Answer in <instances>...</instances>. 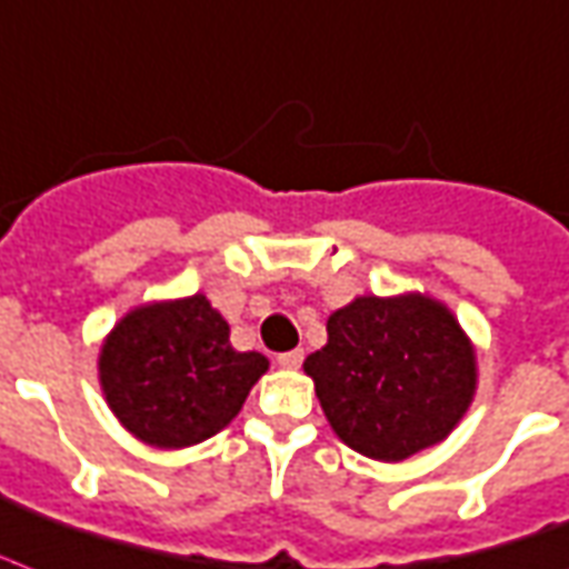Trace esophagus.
Returning <instances> with one entry per match:
<instances>
[{
	"label": "esophagus",
	"mask_w": 569,
	"mask_h": 569,
	"mask_svg": "<svg viewBox=\"0 0 569 569\" xmlns=\"http://www.w3.org/2000/svg\"><path fill=\"white\" fill-rule=\"evenodd\" d=\"M277 363H280L283 370H298V367L303 363V352H301V349H292V352L277 355Z\"/></svg>",
	"instance_id": "1"
}]
</instances>
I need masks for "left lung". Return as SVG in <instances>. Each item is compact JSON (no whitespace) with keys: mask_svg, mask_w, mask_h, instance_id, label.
Instances as JSON below:
<instances>
[{"mask_svg":"<svg viewBox=\"0 0 569 569\" xmlns=\"http://www.w3.org/2000/svg\"><path fill=\"white\" fill-rule=\"evenodd\" d=\"M303 372L333 432L381 462L448 439L477 388L475 346L445 303L420 292L340 307Z\"/></svg>","mask_w":569,"mask_h":569,"instance_id":"obj_1","label":"left lung"}]
</instances>
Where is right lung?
<instances>
[{
    "mask_svg": "<svg viewBox=\"0 0 569 569\" xmlns=\"http://www.w3.org/2000/svg\"><path fill=\"white\" fill-rule=\"evenodd\" d=\"M268 370L236 352L229 325L206 295L142 303L107 333L98 358L103 397L130 436L179 450L229 427Z\"/></svg>",
    "mask_w": 569,
    "mask_h": 569,
    "instance_id": "1",
    "label": "right lung"
}]
</instances>
